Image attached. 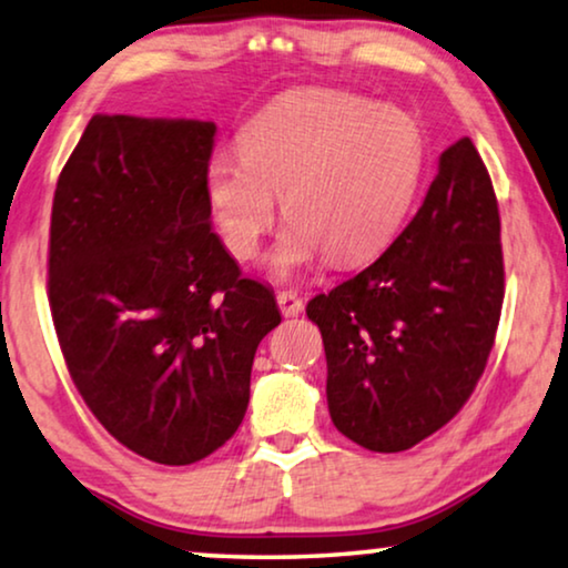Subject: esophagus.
I'll return each instance as SVG.
<instances>
[{"label":"esophagus","instance_id":"esophagus-1","mask_svg":"<svg viewBox=\"0 0 568 568\" xmlns=\"http://www.w3.org/2000/svg\"><path fill=\"white\" fill-rule=\"evenodd\" d=\"M276 302H278V310H282L284 317H294L300 315L302 310H305V305H302L300 294L297 292H276Z\"/></svg>","mask_w":568,"mask_h":568}]
</instances>
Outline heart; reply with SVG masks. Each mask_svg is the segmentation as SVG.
Returning <instances> with one entry per match:
<instances>
[{"label":"heart","mask_w":568,"mask_h":568,"mask_svg":"<svg viewBox=\"0 0 568 568\" xmlns=\"http://www.w3.org/2000/svg\"><path fill=\"white\" fill-rule=\"evenodd\" d=\"M426 144L398 108L336 90L278 98L240 134V152H216L204 185L224 243L253 258L282 196L286 227L271 271L290 278L325 253L352 263L375 255L406 220L424 175Z\"/></svg>","instance_id":"obj_1"}]
</instances>
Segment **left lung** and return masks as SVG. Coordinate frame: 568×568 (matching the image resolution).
I'll use <instances>...</instances> for the list:
<instances>
[{
	"label": "left lung",
	"instance_id": "8db88e82",
	"mask_svg": "<svg viewBox=\"0 0 568 568\" xmlns=\"http://www.w3.org/2000/svg\"><path fill=\"white\" fill-rule=\"evenodd\" d=\"M499 204L468 136L447 146L408 227L359 274L310 300L336 429L403 453L442 429L484 375L504 302Z\"/></svg>",
	"mask_w": 568,
	"mask_h": 568
}]
</instances>
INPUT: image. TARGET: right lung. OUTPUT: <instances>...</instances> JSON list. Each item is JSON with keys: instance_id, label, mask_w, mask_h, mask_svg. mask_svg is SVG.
I'll return each mask as SVG.
<instances>
[{"instance_id": "1", "label": "right lung", "mask_w": 568, "mask_h": 568, "mask_svg": "<svg viewBox=\"0 0 568 568\" xmlns=\"http://www.w3.org/2000/svg\"><path fill=\"white\" fill-rule=\"evenodd\" d=\"M212 121L92 115L51 209L49 302L61 354L131 453L191 465L251 400L255 348L282 323L212 230Z\"/></svg>"}]
</instances>
